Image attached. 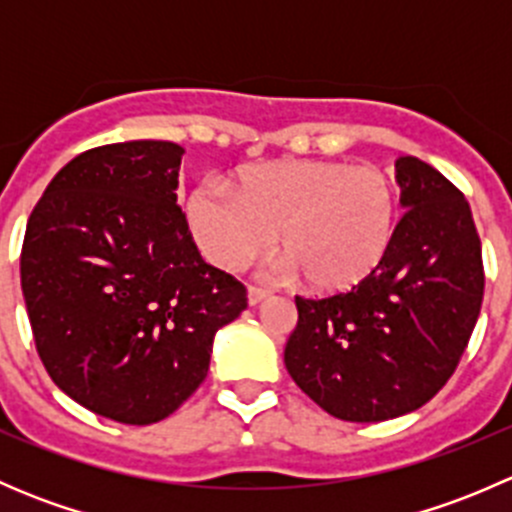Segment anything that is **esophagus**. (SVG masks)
<instances>
[{"mask_svg": "<svg viewBox=\"0 0 512 512\" xmlns=\"http://www.w3.org/2000/svg\"><path fill=\"white\" fill-rule=\"evenodd\" d=\"M267 297H270V289H262V287L247 289V302H250L252 307H255V304H260L262 299H267Z\"/></svg>", "mask_w": 512, "mask_h": 512, "instance_id": "34e87169", "label": "esophagus"}]
</instances>
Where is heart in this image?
Wrapping results in <instances>:
<instances>
[{
    "label": "heart",
    "instance_id": "heart-1",
    "mask_svg": "<svg viewBox=\"0 0 512 512\" xmlns=\"http://www.w3.org/2000/svg\"><path fill=\"white\" fill-rule=\"evenodd\" d=\"M188 225L200 250L225 270L280 240V270L314 292H344L384 260L396 225V190L371 165L280 160L250 165L237 188L205 180L188 198Z\"/></svg>",
    "mask_w": 512,
    "mask_h": 512
}]
</instances>
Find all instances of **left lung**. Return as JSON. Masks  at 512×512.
<instances>
[{"mask_svg":"<svg viewBox=\"0 0 512 512\" xmlns=\"http://www.w3.org/2000/svg\"><path fill=\"white\" fill-rule=\"evenodd\" d=\"M396 183L406 213L379 267L349 292L294 299L285 366L342 421H389L431 401L483 304L480 237L461 190L414 156L396 160Z\"/></svg>","mask_w":512,"mask_h":512,"instance_id":"left-lung-1","label":"left lung"}]
</instances>
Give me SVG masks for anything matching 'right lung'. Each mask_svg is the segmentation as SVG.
Returning <instances> with one entry per match:
<instances>
[{
	"mask_svg": "<svg viewBox=\"0 0 512 512\" xmlns=\"http://www.w3.org/2000/svg\"><path fill=\"white\" fill-rule=\"evenodd\" d=\"M183 148L98 146L64 165L29 215L22 292L51 381L98 416L148 426L208 376L215 332L247 307L208 265L178 205Z\"/></svg>",
	"mask_w": 512,
	"mask_h": 512,
	"instance_id": "1",
	"label": "right lung"
}]
</instances>
